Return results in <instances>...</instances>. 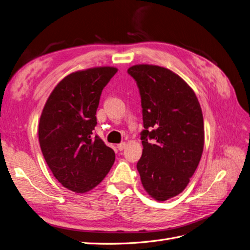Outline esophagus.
Listing matches in <instances>:
<instances>
[{
    "instance_id": "1",
    "label": "esophagus",
    "mask_w": 250,
    "mask_h": 250,
    "mask_svg": "<svg viewBox=\"0 0 250 250\" xmlns=\"http://www.w3.org/2000/svg\"><path fill=\"white\" fill-rule=\"evenodd\" d=\"M125 147V142H121V144L117 145V148L119 149V151H123Z\"/></svg>"
}]
</instances>
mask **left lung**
Segmentation results:
<instances>
[{"label":"left lung","mask_w":250,"mask_h":250,"mask_svg":"<svg viewBox=\"0 0 250 250\" xmlns=\"http://www.w3.org/2000/svg\"><path fill=\"white\" fill-rule=\"evenodd\" d=\"M137 83L145 130L137 162L141 183L158 201L188 187L200 162L204 124L195 92L172 71L153 65L127 69Z\"/></svg>","instance_id":"1"}]
</instances>
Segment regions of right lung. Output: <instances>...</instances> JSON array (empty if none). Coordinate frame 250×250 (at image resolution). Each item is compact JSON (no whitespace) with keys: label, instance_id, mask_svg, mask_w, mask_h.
<instances>
[{"label":"right lung","instance_id":"right-lung-1","mask_svg":"<svg viewBox=\"0 0 250 250\" xmlns=\"http://www.w3.org/2000/svg\"><path fill=\"white\" fill-rule=\"evenodd\" d=\"M117 72L97 67L71 73L58 83L42 112L39 140L42 156L62 187L85 192L109 173L115 153L93 130L102 92Z\"/></svg>","mask_w":250,"mask_h":250}]
</instances>
